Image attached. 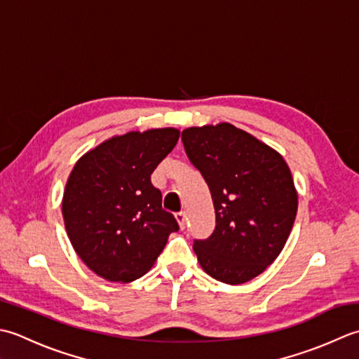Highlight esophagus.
I'll use <instances>...</instances> for the list:
<instances>
[{"instance_id":"34e87169","label":"esophagus","mask_w":359,"mask_h":359,"mask_svg":"<svg viewBox=\"0 0 359 359\" xmlns=\"http://www.w3.org/2000/svg\"><path fill=\"white\" fill-rule=\"evenodd\" d=\"M175 218H177L180 228L184 229L186 228V214H184V212H178V214H175Z\"/></svg>"}]
</instances>
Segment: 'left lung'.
<instances>
[{"instance_id": "8db88e82", "label": "left lung", "mask_w": 359, "mask_h": 359, "mask_svg": "<svg viewBox=\"0 0 359 359\" xmlns=\"http://www.w3.org/2000/svg\"><path fill=\"white\" fill-rule=\"evenodd\" d=\"M181 139L215 208V231L194 243L200 265L223 283L250 282L277 259L294 224L290 167L279 151L229 122L186 128Z\"/></svg>"}]
</instances>
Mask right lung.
<instances>
[{"label": "right lung", "instance_id": "add662e5", "mask_svg": "<svg viewBox=\"0 0 359 359\" xmlns=\"http://www.w3.org/2000/svg\"><path fill=\"white\" fill-rule=\"evenodd\" d=\"M178 139L173 127L128 131L86 151L71 170L62 200L65 228L79 257L102 279H139L180 229L150 181Z\"/></svg>", "mask_w": 359, "mask_h": 359}]
</instances>
